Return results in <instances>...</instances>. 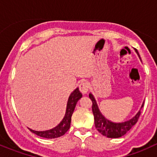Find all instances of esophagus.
Masks as SVG:
<instances>
[{"instance_id":"1","label":"esophagus","mask_w":157,"mask_h":157,"mask_svg":"<svg viewBox=\"0 0 157 157\" xmlns=\"http://www.w3.org/2000/svg\"><path fill=\"white\" fill-rule=\"evenodd\" d=\"M78 87H79L80 92H81L82 94H85L88 92L89 84L86 82H84V81L81 82L79 84V86H78Z\"/></svg>"}]
</instances>
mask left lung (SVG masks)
Here are the masks:
<instances>
[{
    "label": "left lung",
    "mask_w": 157,
    "mask_h": 157,
    "mask_svg": "<svg viewBox=\"0 0 157 157\" xmlns=\"http://www.w3.org/2000/svg\"><path fill=\"white\" fill-rule=\"evenodd\" d=\"M136 52H138V51L136 50ZM89 98L92 101V111L94 116V123H95L96 128L101 134H103L104 136H106L107 138H117L127 134V132H128L129 130L135 125L139 119L140 115H141V110H140L134 118L128 121L121 123H112L109 120H106L101 115L94 96L90 94ZM143 105L144 103L141 106V109H142Z\"/></svg>",
    "instance_id": "obj_1"
}]
</instances>
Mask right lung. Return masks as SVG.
Returning a JSON list of instances; mask_svg holds the SVG:
<instances>
[{
	"label": "right lung",
	"instance_id": "1",
	"mask_svg": "<svg viewBox=\"0 0 157 157\" xmlns=\"http://www.w3.org/2000/svg\"><path fill=\"white\" fill-rule=\"evenodd\" d=\"M82 95L78 88L74 92L71 93V94L69 97L68 101H67L66 114H65L63 120L57 127L52 129V130H46V131H35V130H30V131L37 134V136H40L41 138H59L60 136H63L70 128L72 113L75 110L76 103L82 98Z\"/></svg>",
	"mask_w": 157,
	"mask_h": 157
}]
</instances>
